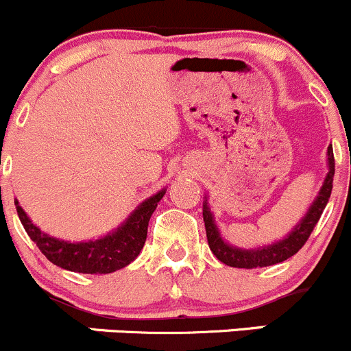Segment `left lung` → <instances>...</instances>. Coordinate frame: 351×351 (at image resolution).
Returning <instances> with one entry per match:
<instances>
[{"label": "left lung", "mask_w": 351, "mask_h": 351, "mask_svg": "<svg viewBox=\"0 0 351 351\" xmlns=\"http://www.w3.org/2000/svg\"><path fill=\"white\" fill-rule=\"evenodd\" d=\"M332 177H335V157H332V147H328V174L324 177L321 189H319L317 196L308 206L307 213L300 218L297 225L280 241L271 242L268 245H261V247L254 249H242L237 245H232L230 242L225 241L220 234L217 221H215V215L211 211L210 203H208V194H204L203 201V220L204 227H206V237L208 245H210L211 252L220 259L223 265L232 266V268H265V266L278 265V263L287 261L297 254L298 249L307 242L308 235L314 230L315 223L321 218L322 211H324L326 204H328L329 196H331L332 189Z\"/></svg>", "instance_id": "8db88e82"}]
</instances>
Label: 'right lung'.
<instances>
[{
	"instance_id": "1",
	"label": "right lung",
	"mask_w": 351,
	"mask_h": 351,
	"mask_svg": "<svg viewBox=\"0 0 351 351\" xmlns=\"http://www.w3.org/2000/svg\"><path fill=\"white\" fill-rule=\"evenodd\" d=\"M167 187L155 193L154 196L141 201L130 217L117 228L99 239L82 242L62 241L54 235L40 230L29 218V215L20 206L19 199H15L16 213L23 228L37 244L44 256L53 265L62 269L75 273H86V275H107L117 269L124 268L138 258L147 241L148 221L157 204L164 197Z\"/></svg>"
}]
</instances>
